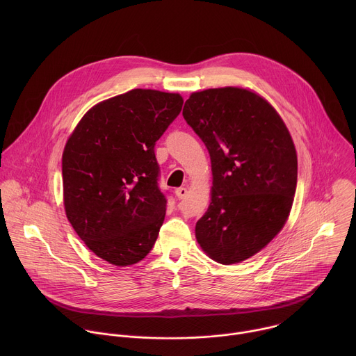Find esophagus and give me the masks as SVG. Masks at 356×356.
Listing matches in <instances>:
<instances>
[{"label": "esophagus", "instance_id": "obj_1", "mask_svg": "<svg viewBox=\"0 0 356 356\" xmlns=\"http://www.w3.org/2000/svg\"><path fill=\"white\" fill-rule=\"evenodd\" d=\"M176 195H177V198H184L187 195V188L186 187L176 188Z\"/></svg>", "mask_w": 356, "mask_h": 356}]
</instances>
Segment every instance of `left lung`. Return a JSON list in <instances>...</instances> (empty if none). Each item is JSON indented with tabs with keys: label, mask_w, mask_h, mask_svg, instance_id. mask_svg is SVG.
<instances>
[{
	"label": "left lung",
	"mask_w": 356,
	"mask_h": 356,
	"mask_svg": "<svg viewBox=\"0 0 356 356\" xmlns=\"http://www.w3.org/2000/svg\"><path fill=\"white\" fill-rule=\"evenodd\" d=\"M183 117L209 149L210 207L195 238L222 265L242 262L283 228L297 184V154L283 120L265 98L246 88L193 92Z\"/></svg>",
	"instance_id": "1"
}]
</instances>
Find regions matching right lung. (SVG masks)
Masks as SVG:
<instances>
[{
	"label": "right lung",
	"instance_id": "obj_1",
	"mask_svg": "<svg viewBox=\"0 0 356 356\" xmlns=\"http://www.w3.org/2000/svg\"><path fill=\"white\" fill-rule=\"evenodd\" d=\"M176 92L135 88L88 110L62 158L67 220L81 241L115 266L142 261L166 214L155 143L180 114Z\"/></svg>",
	"mask_w": 356,
	"mask_h": 356
}]
</instances>
